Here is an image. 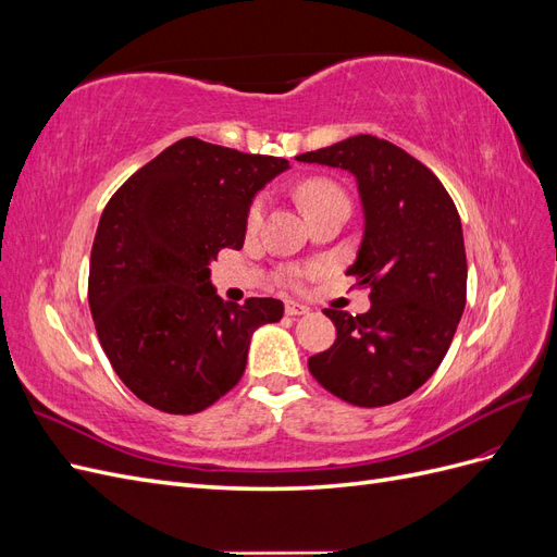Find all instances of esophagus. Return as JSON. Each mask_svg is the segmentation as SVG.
<instances>
[{
    "label": "esophagus",
    "mask_w": 557,
    "mask_h": 557,
    "mask_svg": "<svg viewBox=\"0 0 557 557\" xmlns=\"http://www.w3.org/2000/svg\"><path fill=\"white\" fill-rule=\"evenodd\" d=\"M283 307L288 315H305L309 311L305 305H299V301H295V299H285Z\"/></svg>",
    "instance_id": "1"
}]
</instances>
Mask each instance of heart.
Returning <instances> with one entry per match:
<instances>
[{"mask_svg":"<svg viewBox=\"0 0 557 557\" xmlns=\"http://www.w3.org/2000/svg\"><path fill=\"white\" fill-rule=\"evenodd\" d=\"M295 197L307 215H311L320 209H327L332 205H348V197H346L342 185L334 183L332 178H325V176L301 178L295 188ZM264 209H267V201L262 195L250 201V207L246 211V230L248 232H256L262 225Z\"/></svg>","mask_w":557,"mask_h":557,"instance_id":"obj_1","label":"heart"}]
</instances>
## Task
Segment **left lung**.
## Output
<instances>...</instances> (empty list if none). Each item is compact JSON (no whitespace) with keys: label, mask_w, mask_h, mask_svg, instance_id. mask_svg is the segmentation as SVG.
<instances>
[{"label":"left lung","mask_w":557,"mask_h":557,"mask_svg":"<svg viewBox=\"0 0 557 557\" xmlns=\"http://www.w3.org/2000/svg\"><path fill=\"white\" fill-rule=\"evenodd\" d=\"M358 178L364 237L348 276L369 288L372 309H325L334 344L309 372L352 407H385L416 393L442 364L467 301L460 213L428 166L399 146L358 134L297 156Z\"/></svg>","instance_id":"obj_1"}]
</instances>
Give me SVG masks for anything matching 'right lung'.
Listing matches in <instances>:
<instances>
[{"instance_id":"1","label":"right lung","mask_w":557,"mask_h":557,"mask_svg":"<svg viewBox=\"0 0 557 557\" xmlns=\"http://www.w3.org/2000/svg\"><path fill=\"white\" fill-rule=\"evenodd\" d=\"M288 160L185 137L132 174L99 218L88 301L113 372L148 407L205 411L239 383L250 334L283 305H232L209 283V262L239 250L246 211Z\"/></svg>"}]
</instances>
